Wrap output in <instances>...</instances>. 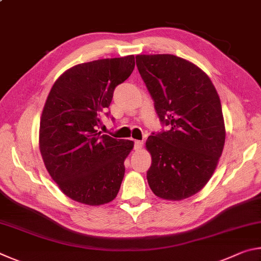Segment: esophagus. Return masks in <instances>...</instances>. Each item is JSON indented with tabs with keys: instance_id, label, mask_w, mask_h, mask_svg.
<instances>
[{
	"instance_id": "esophagus-1",
	"label": "esophagus",
	"mask_w": 261,
	"mask_h": 261,
	"mask_svg": "<svg viewBox=\"0 0 261 261\" xmlns=\"http://www.w3.org/2000/svg\"><path fill=\"white\" fill-rule=\"evenodd\" d=\"M143 140H135V149L136 151H139V149H141V147H143Z\"/></svg>"
}]
</instances>
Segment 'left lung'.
Returning a JSON list of instances; mask_svg holds the SVG:
<instances>
[{
    "instance_id": "obj_1",
    "label": "left lung",
    "mask_w": 261,
    "mask_h": 261,
    "mask_svg": "<svg viewBox=\"0 0 261 261\" xmlns=\"http://www.w3.org/2000/svg\"><path fill=\"white\" fill-rule=\"evenodd\" d=\"M138 71L168 131L149 136L147 182L166 200H183L205 187L222 154L226 126L213 83L192 62L171 54L137 55Z\"/></svg>"
}]
</instances>
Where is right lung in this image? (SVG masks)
<instances>
[{
	"instance_id": "add662e5",
	"label": "right lung",
	"mask_w": 261,
	"mask_h": 261,
	"mask_svg": "<svg viewBox=\"0 0 261 261\" xmlns=\"http://www.w3.org/2000/svg\"><path fill=\"white\" fill-rule=\"evenodd\" d=\"M134 68V55L77 64L56 79L47 96L39 129L42 160L61 191L81 204H108L120 191L135 143L101 135L98 126L115 87Z\"/></svg>"
}]
</instances>
